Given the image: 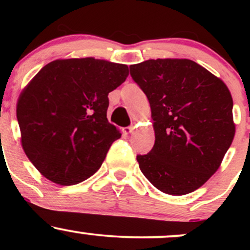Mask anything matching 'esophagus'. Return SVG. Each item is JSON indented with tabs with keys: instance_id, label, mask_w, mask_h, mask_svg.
<instances>
[{
	"instance_id": "esophagus-1",
	"label": "esophagus",
	"mask_w": 250,
	"mask_h": 250,
	"mask_svg": "<svg viewBox=\"0 0 250 250\" xmlns=\"http://www.w3.org/2000/svg\"><path fill=\"white\" fill-rule=\"evenodd\" d=\"M134 125H130V127H125V128H123L122 129V131H123V133H125V134H131V133H133V130H134Z\"/></svg>"
}]
</instances>
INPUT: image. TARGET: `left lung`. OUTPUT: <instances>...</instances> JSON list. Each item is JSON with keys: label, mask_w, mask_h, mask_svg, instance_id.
Instances as JSON below:
<instances>
[{"label": "left lung", "mask_w": 250, "mask_h": 250, "mask_svg": "<svg viewBox=\"0 0 250 250\" xmlns=\"http://www.w3.org/2000/svg\"><path fill=\"white\" fill-rule=\"evenodd\" d=\"M148 97L155 145L137 155L149 182L169 195L199 189L219 169L235 135L233 99L222 80L187 59L130 65Z\"/></svg>", "instance_id": "8db88e82"}]
</instances>
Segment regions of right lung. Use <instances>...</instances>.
<instances>
[{"instance_id":"add662e5","label":"right lung","mask_w":250,"mask_h":250,"mask_svg":"<svg viewBox=\"0 0 250 250\" xmlns=\"http://www.w3.org/2000/svg\"><path fill=\"white\" fill-rule=\"evenodd\" d=\"M128 75L127 64L105 60H55L22 90L16 107L22 148L45 179L71 186L99 170L121 137L108 122V94Z\"/></svg>"}]
</instances>
